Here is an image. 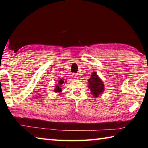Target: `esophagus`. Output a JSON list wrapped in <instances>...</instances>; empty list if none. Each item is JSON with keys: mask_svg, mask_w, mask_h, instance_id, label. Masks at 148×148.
Segmentation results:
<instances>
[{"mask_svg": "<svg viewBox=\"0 0 148 148\" xmlns=\"http://www.w3.org/2000/svg\"><path fill=\"white\" fill-rule=\"evenodd\" d=\"M72 78L74 79H77V78H78V76H77L76 74H72Z\"/></svg>", "mask_w": 148, "mask_h": 148, "instance_id": "1", "label": "esophagus"}]
</instances>
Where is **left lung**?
<instances>
[{
  "mask_svg": "<svg viewBox=\"0 0 148 148\" xmlns=\"http://www.w3.org/2000/svg\"><path fill=\"white\" fill-rule=\"evenodd\" d=\"M88 87L91 95L95 98L98 97L104 91V84L96 72H92L88 79Z\"/></svg>",
  "mask_w": 148,
  "mask_h": 148,
  "instance_id": "8db88e82",
  "label": "left lung"
}]
</instances>
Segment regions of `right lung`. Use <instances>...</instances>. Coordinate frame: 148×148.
<instances>
[{"label": "right lung", "mask_w": 148, "mask_h": 148, "mask_svg": "<svg viewBox=\"0 0 148 148\" xmlns=\"http://www.w3.org/2000/svg\"><path fill=\"white\" fill-rule=\"evenodd\" d=\"M66 80H65L62 78H58L57 79V84H56V86H55L54 91L57 92V93H60V92H62V86L63 84H65L64 83H66Z\"/></svg>", "instance_id": "1"}]
</instances>
